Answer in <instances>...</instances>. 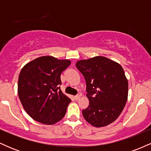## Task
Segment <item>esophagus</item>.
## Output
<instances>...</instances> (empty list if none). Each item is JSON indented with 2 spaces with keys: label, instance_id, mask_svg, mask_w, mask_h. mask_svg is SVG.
Segmentation results:
<instances>
[{
  "label": "esophagus",
  "instance_id": "1",
  "mask_svg": "<svg viewBox=\"0 0 151 151\" xmlns=\"http://www.w3.org/2000/svg\"><path fill=\"white\" fill-rule=\"evenodd\" d=\"M74 99L76 100V101H77V100H79V98H80V95L79 94H78V95H76L75 96H74Z\"/></svg>",
  "mask_w": 151,
  "mask_h": 151
}]
</instances>
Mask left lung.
<instances>
[{"mask_svg":"<svg viewBox=\"0 0 151 151\" xmlns=\"http://www.w3.org/2000/svg\"><path fill=\"white\" fill-rule=\"evenodd\" d=\"M86 81L89 104L82 110L85 120L95 127L114 122L128 99V80L122 67L104 57L98 56L76 64Z\"/></svg>","mask_w":151,"mask_h":151,"instance_id":"8db88e82","label":"left lung"}]
</instances>
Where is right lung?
Wrapping results in <instances>:
<instances>
[{
    "label": "right lung",
    "mask_w": 151,
    "mask_h": 151,
    "mask_svg": "<svg viewBox=\"0 0 151 151\" xmlns=\"http://www.w3.org/2000/svg\"><path fill=\"white\" fill-rule=\"evenodd\" d=\"M70 64V60L44 56L22 67L18 78V96L34 120L52 125L65 116L71 99L60 89V75Z\"/></svg>",
    "instance_id": "add662e5"
}]
</instances>
